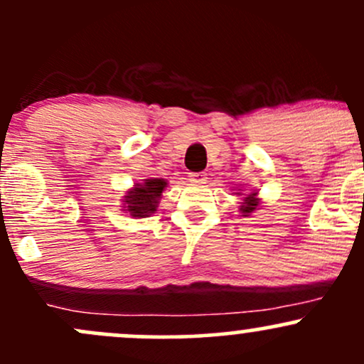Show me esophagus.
Listing matches in <instances>:
<instances>
[{
  "mask_svg": "<svg viewBox=\"0 0 364 364\" xmlns=\"http://www.w3.org/2000/svg\"><path fill=\"white\" fill-rule=\"evenodd\" d=\"M190 181L192 183H197V185H202V183H205V172H190Z\"/></svg>",
  "mask_w": 364,
  "mask_h": 364,
  "instance_id": "esophagus-1",
  "label": "esophagus"
}]
</instances>
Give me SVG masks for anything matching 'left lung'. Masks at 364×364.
Segmentation results:
<instances>
[{
	"label": "left lung",
	"instance_id": "left-lung-1",
	"mask_svg": "<svg viewBox=\"0 0 364 364\" xmlns=\"http://www.w3.org/2000/svg\"><path fill=\"white\" fill-rule=\"evenodd\" d=\"M255 195L256 193H251L250 197H246V202H244V205H242V208H240V211H242L244 214L252 213L256 209V205H258V200H256V198H255Z\"/></svg>",
	"mask_w": 364,
	"mask_h": 364
}]
</instances>
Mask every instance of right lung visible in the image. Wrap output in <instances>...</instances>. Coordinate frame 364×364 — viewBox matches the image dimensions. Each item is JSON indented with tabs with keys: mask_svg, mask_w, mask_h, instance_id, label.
<instances>
[{
	"mask_svg": "<svg viewBox=\"0 0 364 364\" xmlns=\"http://www.w3.org/2000/svg\"><path fill=\"white\" fill-rule=\"evenodd\" d=\"M166 186L167 183L159 178L146 179L143 185H136V188L124 197L127 211L132 216H148L150 213L156 211V204Z\"/></svg>",
	"mask_w": 364,
	"mask_h": 364,
	"instance_id": "obj_1",
	"label": "right lung"
}]
</instances>
